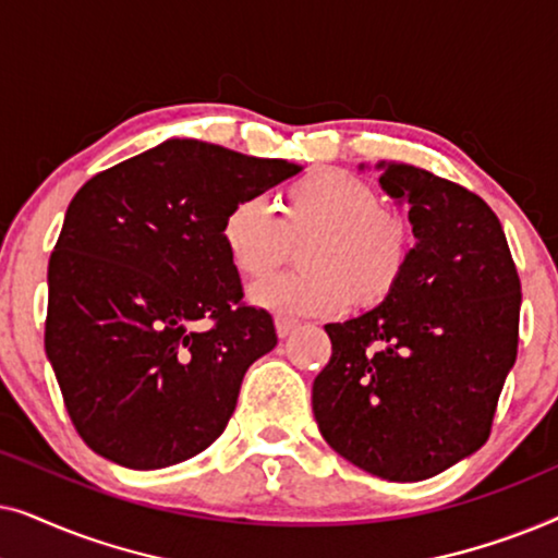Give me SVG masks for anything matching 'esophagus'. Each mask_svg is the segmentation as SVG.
I'll return each instance as SVG.
<instances>
[{
	"mask_svg": "<svg viewBox=\"0 0 558 558\" xmlns=\"http://www.w3.org/2000/svg\"><path fill=\"white\" fill-rule=\"evenodd\" d=\"M274 325H277L279 338H289V335H292L296 327H300V319L287 317V315H277V317H274Z\"/></svg>",
	"mask_w": 558,
	"mask_h": 558,
	"instance_id": "esophagus-1",
	"label": "esophagus"
}]
</instances>
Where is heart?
<instances>
[{"instance_id": "obj_1", "label": "heart", "mask_w": 558, "mask_h": 558, "mask_svg": "<svg viewBox=\"0 0 558 558\" xmlns=\"http://www.w3.org/2000/svg\"><path fill=\"white\" fill-rule=\"evenodd\" d=\"M302 241L304 269L266 279L248 292L256 307L284 315H335L355 300L376 307L401 284L411 258L403 218L380 208L368 182L342 170L307 172L287 187L281 216L262 197H241L220 223L228 264L241 279L258 281Z\"/></svg>"}]
</instances>
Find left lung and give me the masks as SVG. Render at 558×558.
<instances>
[{"mask_svg": "<svg viewBox=\"0 0 558 558\" xmlns=\"http://www.w3.org/2000/svg\"><path fill=\"white\" fill-rule=\"evenodd\" d=\"M376 170L380 190L409 205L416 241L386 302L325 325L332 355L312 384V411L355 468L418 483L490 437L518 353L521 281L483 197L414 165Z\"/></svg>", "mask_w": 558, "mask_h": 558, "instance_id": "1", "label": "left lung"}]
</instances>
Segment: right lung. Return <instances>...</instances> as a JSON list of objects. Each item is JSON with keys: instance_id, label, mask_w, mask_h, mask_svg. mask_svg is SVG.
I'll use <instances>...</instances> for the list:
<instances>
[{"instance_id": "1", "label": "right lung", "mask_w": 558, "mask_h": 558, "mask_svg": "<svg viewBox=\"0 0 558 558\" xmlns=\"http://www.w3.org/2000/svg\"><path fill=\"white\" fill-rule=\"evenodd\" d=\"M296 172L287 159L167 140L75 193L48 264L45 353L96 454L159 470L223 434L277 330L269 312L241 304L220 223Z\"/></svg>"}]
</instances>
